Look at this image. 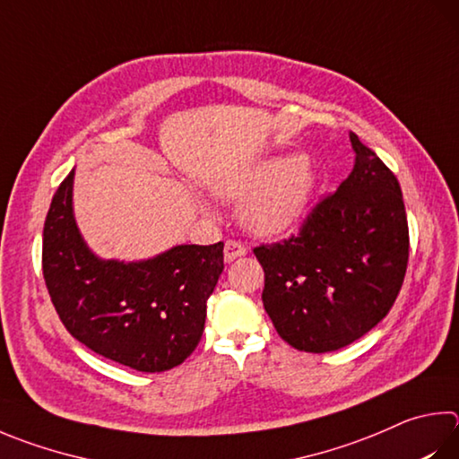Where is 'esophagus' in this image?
<instances>
[{
  "label": "esophagus",
  "instance_id": "34e87169",
  "mask_svg": "<svg viewBox=\"0 0 459 459\" xmlns=\"http://www.w3.org/2000/svg\"><path fill=\"white\" fill-rule=\"evenodd\" d=\"M247 255V247L243 243H238V240H227L224 243V263H232L237 261L238 256H245Z\"/></svg>",
  "mask_w": 459,
  "mask_h": 459
}]
</instances>
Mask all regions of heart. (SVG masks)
<instances>
[{"label": "heart", "mask_w": 459, "mask_h": 459, "mask_svg": "<svg viewBox=\"0 0 459 459\" xmlns=\"http://www.w3.org/2000/svg\"><path fill=\"white\" fill-rule=\"evenodd\" d=\"M224 201H240V224L256 237H281L311 211L321 172L309 156H269L208 182Z\"/></svg>", "instance_id": "b5f03b06"}]
</instances>
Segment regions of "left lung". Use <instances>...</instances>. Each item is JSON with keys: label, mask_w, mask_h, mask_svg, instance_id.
<instances>
[{"label": "left lung", "mask_w": 459, "mask_h": 459, "mask_svg": "<svg viewBox=\"0 0 459 459\" xmlns=\"http://www.w3.org/2000/svg\"><path fill=\"white\" fill-rule=\"evenodd\" d=\"M355 164L299 235L255 248L263 305L279 335L307 353L353 343L389 313L403 285L410 230L395 174L357 134Z\"/></svg>", "instance_id": "1"}]
</instances>
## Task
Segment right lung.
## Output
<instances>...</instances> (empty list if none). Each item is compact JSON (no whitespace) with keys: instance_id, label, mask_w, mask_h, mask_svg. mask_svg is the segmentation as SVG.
Wrapping results in <instances>:
<instances>
[{"instance_id":"obj_1","label":"right lung","mask_w":459,"mask_h":459,"mask_svg":"<svg viewBox=\"0 0 459 459\" xmlns=\"http://www.w3.org/2000/svg\"><path fill=\"white\" fill-rule=\"evenodd\" d=\"M74 170L49 204L41 266L64 327L91 351L136 371L177 368L203 337L222 243L177 245L146 261H104L82 238Z\"/></svg>"}]
</instances>
